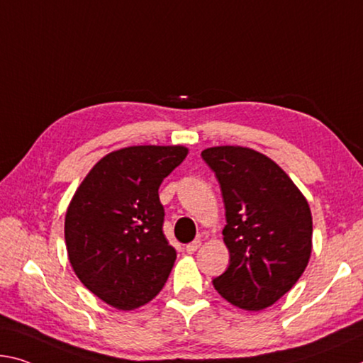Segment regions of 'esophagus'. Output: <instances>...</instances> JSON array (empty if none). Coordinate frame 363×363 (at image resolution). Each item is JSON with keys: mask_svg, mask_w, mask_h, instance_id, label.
<instances>
[{"mask_svg": "<svg viewBox=\"0 0 363 363\" xmlns=\"http://www.w3.org/2000/svg\"><path fill=\"white\" fill-rule=\"evenodd\" d=\"M200 245H202V240L195 239L194 242L186 245V252H187V254H194V252H197L200 249Z\"/></svg>", "mask_w": 363, "mask_h": 363, "instance_id": "obj_1", "label": "esophagus"}]
</instances>
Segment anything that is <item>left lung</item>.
Segmentation results:
<instances>
[{
    "mask_svg": "<svg viewBox=\"0 0 363 363\" xmlns=\"http://www.w3.org/2000/svg\"><path fill=\"white\" fill-rule=\"evenodd\" d=\"M202 158L220 182L226 210L229 267L213 286L239 308L273 306L297 283L312 254L307 200L273 160L252 148L213 147Z\"/></svg>",
    "mask_w": 363,
    "mask_h": 363,
    "instance_id": "left-lung-1",
    "label": "left lung"
}]
</instances>
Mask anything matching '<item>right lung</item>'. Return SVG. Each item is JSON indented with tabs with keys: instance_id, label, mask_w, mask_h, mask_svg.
Returning a JSON list of instances; mask_svg holds the SVG:
<instances>
[{
	"instance_id": "add662e5",
	"label": "right lung",
	"mask_w": 363,
	"mask_h": 363,
	"mask_svg": "<svg viewBox=\"0 0 363 363\" xmlns=\"http://www.w3.org/2000/svg\"><path fill=\"white\" fill-rule=\"evenodd\" d=\"M187 157L181 145L121 148L96 163L69 203L65 238L77 278L108 306L132 310L163 289L176 250L158 189Z\"/></svg>"
}]
</instances>
